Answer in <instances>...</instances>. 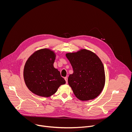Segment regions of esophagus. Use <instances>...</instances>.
<instances>
[{"instance_id":"1","label":"esophagus","mask_w":132,"mask_h":132,"mask_svg":"<svg viewBox=\"0 0 132 132\" xmlns=\"http://www.w3.org/2000/svg\"><path fill=\"white\" fill-rule=\"evenodd\" d=\"M64 79H65V81H66V84H67V83H68V78H67V77H65Z\"/></svg>"}]
</instances>
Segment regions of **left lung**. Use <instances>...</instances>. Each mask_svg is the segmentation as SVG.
<instances>
[{"label": "left lung", "mask_w": 132, "mask_h": 132, "mask_svg": "<svg viewBox=\"0 0 132 132\" xmlns=\"http://www.w3.org/2000/svg\"><path fill=\"white\" fill-rule=\"evenodd\" d=\"M66 56L73 71L68 77V82L75 96L82 101L96 98L105 84L104 69L100 59L87 50L67 53Z\"/></svg>", "instance_id": "left-lung-1"}]
</instances>
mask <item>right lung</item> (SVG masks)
<instances>
[{
    "instance_id": "1",
    "label": "right lung",
    "mask_w": 132,
    "mask_h": 132,
    "mask_svg": "<svg viewBox=\"0 0 132 132\" xmlns=\"http://www.w3.org/2000/svg\"><path fill=\"white\" fill-rule=\"evenodd\" d=\"M55 59L54 52L45 48L35 52L27 60L24 79L27 87L35 95L50 97L66 83L60 72L53 66Z\"/></svg>"
}]
</instances>
